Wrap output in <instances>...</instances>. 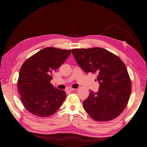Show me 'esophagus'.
<instances>
[{"label": "esophagus", "mask_w": 147, "mask_h": 147, "mask_svg": "<svg viewBox=\"0 0 147 147\" xmlns=\"http://www.w3.org/2000/svg\"><path fill=\"white\" fill-rule=\"evenodd\" d=\"M67 91H73L74 90H75V89L74 88H67L66 89Z\"/></svg>", "instance_id": "1"}]
</instances>
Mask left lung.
Wrapping results in <instances>:
<instances>
[{"label":"left lung","instance_id":"left-lung-1","mask_svg":"<svg viewBox=\"0 0 147 147\" xmlns=\"http://www.w3.org/2000/svg\"><path fill=\"white\" fill-rule=\"evenodd\" d=\"M79 66L88 73L96 74L98 91H90L84 108L96 121L113 120L123 112L130 98L131 85L127 69L117 56L94 47L72 49Z\"/></svg>","mask_w":147,"mask_h":147}]
</instances>
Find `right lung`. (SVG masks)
Instances as JSON below:
<instances>
[{"label":"right lung","mask_w":147,"mask_h":147,"mask_svg":"<svg viewBox=\"0 0 147 147\" xmlns=\"http://www.w3.org/2000/svg\"><path fill=\"white\" fill-rule=\"evenodd\" d=\"M71 53V50L46 47L24 62L17 86L22 102L30 113L45 117L60 108L66 93L51 84L52 73L63 63Z\"/></svg>","instance_id":"right-lung-1"}]
</instances>
